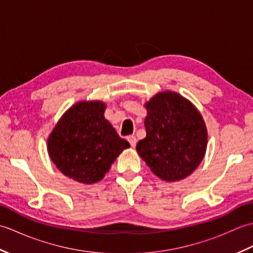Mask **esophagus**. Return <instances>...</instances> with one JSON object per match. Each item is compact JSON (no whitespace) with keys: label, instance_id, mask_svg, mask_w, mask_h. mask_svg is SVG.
Masks as SVG:
<instances>
[{"label":"esophagus","instance_id":"esophagus-1","mask_svg":"<svg viewBox=\"0 0 253 253\" xmlns=\"http://www.w3.org/2000/svg\"><path fill=\"white\" fill-rule=\"evenodd\" d=\"M127 140L129 141V143H130V146L132 147V148H135L136 147V143H137V139H136V137L135 136H129L127 138Z\"/></svg>","mask_w":253,"mask_h":253}]
</instances>
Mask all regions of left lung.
Segmentation results:
<instances>
[{
    "label": "left lung",
    "instance_id": "obj_1",
    "mask_svg": "<svg viewBox=\"0 0 253 253\" xmlns=\"http://www.w3.org/2000/svg\"><path fill=\"white\" fill-rule=\"evenodd\" d=\"M147 136L137 151L153 173L166 181L186 178L203 160L208 131L191 102L171 91L155 94L146 103Z\"/></svg>",
    "mask_w": 253,
    "mask_h": 253
}]
</instances>
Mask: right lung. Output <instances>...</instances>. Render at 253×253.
Masks as SVG:
<instances>
[{"label": "right lung", "instance_id": "add662e5", "mask_svg": "<svg viewBox=\"0 0 253 253\" xmlns=\"http://www.w3.org/2000/svg\"><path fill=\"white\" fill-rule=\"evenodd\" d=\"M101 101L73 105L47 139L52 162L62 173L83 184L100 181L123 150L130 147L104 118Z\"/></svg>", "mask_w": 253, "mask_h": 253}]
</instances>
